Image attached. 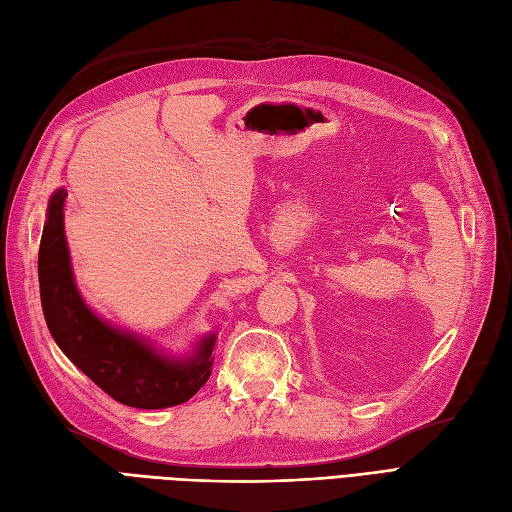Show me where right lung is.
<instances>
[{
    "mask_svg": "<svg viewBox=\"0 0 512 512\" xmlns=\"http://www.w3.org/2000/svg\"><path fill=\"white\" fill-rule=\"evenodd\" d=\"M64 199V188L51 194L38 251L41 303L51 337L116 402L136 409H166L190 400L212 374L216 335L203 337L188 357H170L147 339L101 320L84 303L73 279Z\"/></svg>",
    "mask_w": 512,
    "mask_h": 512,
    "instance_id": "obj_1",
    "label": "right lung"
}]
</instances>
